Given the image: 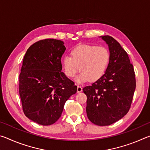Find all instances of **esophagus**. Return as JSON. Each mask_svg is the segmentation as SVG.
<instances>
[{
	"instance_id": "esophagus-1",
	"label": "esophagus",
	"mask_w": 150,
	"mask_h": 150,
	"mask_svg": "<svg viewBox=\"0 0 150 150\" xmlns=\"http://www.w3.org/2000/svg\"><path fill=\"white\" fill-rule=\"evenodd\" d=\"M82 91H83L82 87H81V86L78 85L77 86V93H81V92H82Z\"/></svg>"
}]
</instances>
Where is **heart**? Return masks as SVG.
Wrapping results in <instances>:
<instances>
[{"label":"heart","instance_id":"heart-1","mask_svg":"<svg viewBox=\"0 0 150 150\" xmlns=\"http://www.w3.org/2000/svg\"><path fill=\"white\" fill-rule=\"evenodd\" d=\"M71 55L62 58V63L65 74L73 77L81 71L75 81L83 83L96 81L105 73L110 62V53L105 47L93 45H79L72 50Z\"/></svg>","mask_w":150,"mask_h":150}]
</instances>
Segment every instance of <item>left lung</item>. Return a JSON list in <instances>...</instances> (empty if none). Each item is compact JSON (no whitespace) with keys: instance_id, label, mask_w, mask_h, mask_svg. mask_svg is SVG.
<instances>
[{"instance_id":"8db88e82","label":"left lung","mask_w":150,"mask_h":150,"mask_svg":"<svg viewBox=\"0 0 150 150\" xmlns=\"http://www.w3.org/2000/svg\"><path fill=\"white\" fill-rule=\"evenodd\" d=\"M108 45L110 62L105 73L83 88L87 96V117L98 126H108L123 118L130 108L136 79L133 65L120 44L109 35H101Z\"/></svg>"}]
</instances>
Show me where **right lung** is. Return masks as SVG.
<instances>
[{
  "label": "right lung",
  "mask_w": 150,
  "mask_h": 150,
  "mask_svg": "<svg viewBox=\"0 0 150 150\" xmlns=\"http://www.w3.org/2000/svg\"><path fill=\"white\" fill-rule=\"evenodd\" d=\"M66 47L56 39L40 40L25 54L19 77V93L24 115L43 126L61 117L66 101L77 92L74 82L62 72Z\"/></svg>",
  "instance_id": "1"
}]
</instances>
